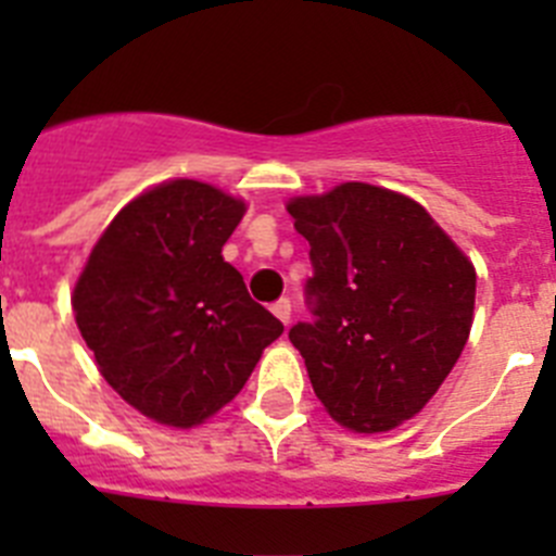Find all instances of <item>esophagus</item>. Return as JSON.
<instances>
[{
    "label": "esophagus",
    "instance_id": "obj_1",
    "mask_svg": "<svg viewBox=\"0 0 556 556\" xmlns=\"http://www.w3.org/2000/svg\"><path fill=\"white\" fill-rule=\"evenodd\" d=\"M273 314H275V317H278V320L283 323V326H287L289 314H292V303H289L287 298H281V301H278V303H273Z\"/></svg>",
    "mask_w": 556,
    "mask_h": 556
}]
</instances>
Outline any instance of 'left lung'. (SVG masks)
<instances>
[{
  "label": "left lung",
  "mask_w": 556,
  "mask_h": 556,
  "mask_svg": "<svg viewBox=\"0 0 556 556\" xmlns=\"http://www.w3.org/2000/svg\"><path fill=\"white\" fill-rule=\"evenodd\" d=\"M308 239L314 323L289 331L314 395L356 434L415 417L470 337L476 269L417 200L339 184L287 203Z\"/></svg>",
  "instance_id": "1"
}]
</instances>
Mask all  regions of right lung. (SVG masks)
<instances>
[{
    "label": "right lung",
    "instance_id": "right-lung-1",
    "mask_svg": "<svg viewBox=\"0 0 556 556\" xmlns=\"http://www.w3.org/2000/svg\"><path fill=\"white\" fill-rule=\"evenodd\" d=\"M244 211L203 180L155 184L111 219L77 275L72 308L102 378L155 424H205L283 333L223 258Z\"/></svg>",
    "mask_w": 556,
    "mask_h": 556
}]
</instances>
